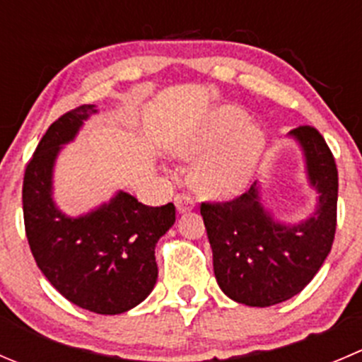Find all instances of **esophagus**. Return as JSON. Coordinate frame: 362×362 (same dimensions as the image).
I'll list each match as a JSON object with an SVG mask.
<instances>
[{"instance_id": "34e87169", "label": "esophagus", "mask_w": 362, "mask_h": 362, "mask_svg": "<svg viewBox=\"0 0 362 362\" xmlns=\"http://www.w3.org/2000/svg\"><path fill=\"white\" fill-rule=\"evenodd\" d=\"M175 206H177L178 212H189V210L194 209V198L189 194H178L175 198Z\"/></svg>"}]
</instances>
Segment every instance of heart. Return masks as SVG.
I'll use <instances>...</instances> for the list:
<instances>
[{"instance_id":"1","label":"heart","mask_w":362,"mask_h":362,"mask_svg":"<svg viewBox=\"0 0 362 362\" xmlns=\"http://www.w3.org/2000/svg\"><path fill=\"white\" fill-rule=\"evenodd\" d=\"M245 118L247 115L237 106L217 107L177 150L178 157L187 163H199L192 182L203 194H238L251 180L265 146V136L258 125Z\"/></svg>"}]
</instances>
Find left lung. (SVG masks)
I'll use <instances>...</instances> for the list:
<instances>
[{"mask_svg": "<svg viewBox=\"0 0 362 362\" xmlns=\"http://www.w3.org/2000/svg\"><path fill=\"white\" fill-rule=\"evenodd\" d=\"M306 159L317 210L299 224L276 221L259 203L258 184L230 202H203L217 285L230 299L267 308L292 299L315 278L336 233L338 170L320 132L311 125L290 131Z\"/></svg>", "mask_w": 362, "mask_h": 362, "instance_id": "left-lung-1", "label": "left lung"}]
</instances>
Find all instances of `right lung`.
Listing matches in <instances>:
<instances>
[{
  "instance_id": "1",
  "label": "right lung",
  "mask_w": 362,
  "mask_h": 362,
  "mask_svg": "<svg viewBox=\"0 0 362 362\" xmlns=\"http://www.w3.org/2000/svg\"><path fill=\"white\" fill-rule=\"evenodd\" d=\"M93 113L92 104L76 107L42 136L24 171V228L38 269L66 300L92 313L118 315L156 286V244L173 226L175 205H143L124 191L86 216L69 217L54 205L56 157Z\"/></svg>"
}]
</instances>
